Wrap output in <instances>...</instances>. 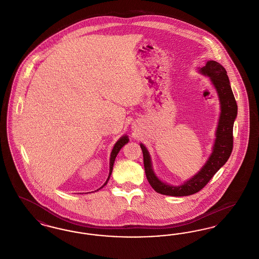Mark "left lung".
<instances>
[{"mask_svg":"<svg viewBox=\"0 0 259 259\" xmlns=\"http://www.w3.org/2000/svg\"><path fill=\"white\" fill-rule=\"evenodd\" d=\"M200 72L210 78L218 91L222 107L213 150L209 160L207 161L201 171L183 185L171 186L166 185L154 175L151 168L148 149L141 144L144 155L145 172L148 183L156 192L163 195L188 196L197 193L207 185L214 174L226 163L233 149V125L237 116L238 107L226 70L218 62L208 61Z\"/></svg>","mask_w":259,"mask_h":259,"instance_id":"8db88e82","label":"left lung"}]
</instances>
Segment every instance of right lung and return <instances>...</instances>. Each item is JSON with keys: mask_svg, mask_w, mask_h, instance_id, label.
I'll use <instances>...</instances> for the list:
<instances>
[{"mask_svg": "<svg viewBox=\"0 0 259 259\" xmlns=\"http://www.w3.org/2000/svg\"><path fill=\"white\" fill-rule=\"evenodd\" d=\"M128 141H129V139H128V137L127 136H123L122 138H120L117 142H116V144L114 145V147L112 148V151H111V159H110V174H109V177H108V180H107V182L105 183V185H107V183H108V181L110 180V177H111V172H112V167H113V163H114V160H115V157H116V155H117V153H118V151L120 150V148L123 147L125 144H127L128 143ZM103 185V186H104ZM102 186V187H103Z\"/></svg>", "mask_w": 259, "mask_h": 259, "instance_id": "obj_1", "label": "right lung"}]
</instances>
